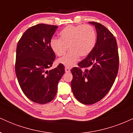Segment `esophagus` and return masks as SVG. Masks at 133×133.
I'll list each match as a JSON object with an SVG mask.
<instances>
[{
	"mask_svg": "<svg viewBox=\"0 0 133 133\" xmlns=\"http://www.w3.org/2000/svg\"><path fill=\"white\" fill-rule=\"evenodd\" d=\"M65 72H67V73L69 72H70V69L69 68H65Z\"/></svg>",
	"mask_w": 133,
	"mask_h": 133,
	"instance_id": "obj_1",
	"label": "esophagus"
}]
</instances>
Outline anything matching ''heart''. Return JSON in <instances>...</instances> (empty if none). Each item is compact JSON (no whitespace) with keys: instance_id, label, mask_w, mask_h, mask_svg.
Masks as SVG:
<instances>
[{"instance_id":"heart-1","label":"heart","mask_w":133,"mask_h":133,"mask_svg":"<svg viewBox=\"0 0 133 133\" xmlns=\"http://www.w3.org/2000/svg\"><path fill=\"white\" fill-rule=\"evenodd\" d=\"M97 40L96 30L89 25H68L59 33V39H52L51 49L61 57L69 49L68 54L59 60L61 64L67 68L74 66L79 57H86L94 49Z\"/></svg>"}]
</instances>
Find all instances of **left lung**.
I'll list each match as a JSON object with an SVG mask.
<instances>
[{"label": "left lung", "instance_id": "obj_1", "mask_svg": "<svg viewBox=\"0 0 133 133\" xmlns=\"http://www.w3.org/2000/svg\"><path fill=\"white\" fill-rule=\"evenodd\" d=\"M95 27L97 40L93 51L71 70L73 78L71 89L78 101L92 104L108 94L117 74L119 56L116 40L106 27L89 22ZM82 68H89L82 70Z\"/></svg>", "mask_w": 133, "mask_h": 133}]
</instances>
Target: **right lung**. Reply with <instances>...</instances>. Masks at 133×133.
<instances>
[{
    "label": "right lung",
    "mask_w": 133,
    "mask_h": 133,
    "mask_svg": "<svg viewBox=\"0 0 133 133\" xmlns=\"http://www.w3.org/2000/svg\"><path fill=\"white\" fill-rule=\"evenodd\" d=\"M57 29L45 24L34 25L24 33L17 46L15 69L18 82L24 94L38 104L53 100L64 74V66L61 64L47 70L56 58L50 42Z\"/></svg>",
    "instance_id": "1"
}]
</instances>
